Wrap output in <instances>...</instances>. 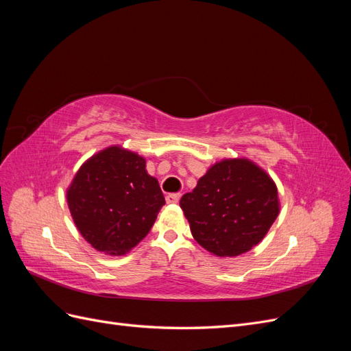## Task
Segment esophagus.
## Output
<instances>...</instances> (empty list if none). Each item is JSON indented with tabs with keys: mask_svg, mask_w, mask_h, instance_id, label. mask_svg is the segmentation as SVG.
I'll use <instances>...</instances> for the list:
<instances>
[{
	"mask_svg": "<svg viewBox=\"0 0 351 351\" xmlns=\"http://www.w3.org/2000/svg\"><path fill=\"white\" fill-rule=\"evenodd\" d=\"M180 197H182V195H180V193H173V195H168L165 197V200H167V204H177Z\"/></svg>",
	"mask_w": 351,
	"mask_h": 351,
	"instance_id": "1",
	"label": "esophagus"
}]
</instances>
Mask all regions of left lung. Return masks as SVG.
Segmentation results:
<instances>
[{"instance_id":"1","label":"left lung","mask_w":351,"mask_h":351,"mask_svg":"<svg viewBox=\"0 0 351 351\" xmlns=\"http://www.w3.org/2000/svg\"><path fill=\"white\" fill-rule=\"evenodd\" d=\"M195 240L219 258L249 252L280 214L277 184L249 158H226L208 168L180 200Z\"/></svg>"}]
</instances>
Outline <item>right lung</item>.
I'll return each instance as SVG.
<instances>
[{"mask_svg":"<svg viewBox=\"0 0 351 351\" xmlns=\"http://www.w3.org/2000/svg\"><path fill=\"white\" fill-rule=\"evenodd\" d=\"M74 226L93 249L123 256L137 246L165 204L146 159L112 145L84 161L66 190Z\"/></svg>","mask_w":351,"mask_h":351,"instance_id":"right-lung-1","label":"right lung"}]
</instances>
